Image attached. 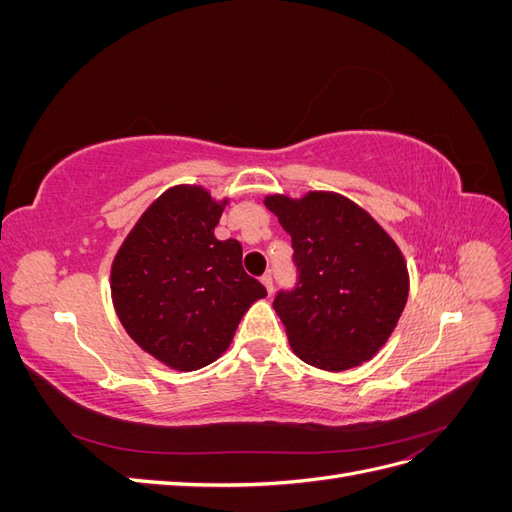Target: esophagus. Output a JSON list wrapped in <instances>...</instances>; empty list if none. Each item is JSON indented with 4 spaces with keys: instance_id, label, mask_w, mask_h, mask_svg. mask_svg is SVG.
Returning a JSON list of instances; mask_svg holds the SVG:
<instances>
[{
    "instance_id": "34e87169",
    "label": "esophagus",
    "mask_w": 512,
    "mask_h": 512,
    "mask_svg": "<svg viewBox=\"0 0 512 512\" xmlns=\"http://www.w3.org/2000/svg\"><path fill=\"white\" fill-rule=\"evenodd\" d=\"M260 282L265 284V288H267V292H269V294L273 292V275H271V273H265V275H262V277H260Z\"/></svg>"
}]
</instances>
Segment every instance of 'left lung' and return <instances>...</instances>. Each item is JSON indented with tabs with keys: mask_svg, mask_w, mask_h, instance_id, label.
Here are the masks:
<instances>
[{
	"mask_svg": "<svg viewBox=\"0 0 512 512\" xmlns=\"http://www.w3.org/2000/svg\"><path fill=\"white\" fill-rule=\"evenodd\" d=\"M292 237L299 282L273 301L301 361L344 371L391 337L408 301L404 254L371 215L335 192L265 198Z\"/></svg>",
	"mask_w": 512,
	"mask_h": 512,
	"instance_id": "1",
	"label": "left lung"
}]
</instances>
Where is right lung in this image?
Segmentation results:
<instances>
[{
	"instance_id": "obj_1",
	"label": "right lung",
	"mask_w": 512,
	"mask_h": 512,
	"mask_svg": "<svg viewBox=\"0 0 512 512\" xmlns=\"http://www.w3.org/2000/svg\"><path fill=\"white\" fill-rule=\"evenodd\" d=\"M226 203L200 185H175L153 200L113 260L111 294L123 329L170 369L220 359L243 314L267 297L243 271L241 243L213 235Z\"/></svg>"
}]
</instances>
